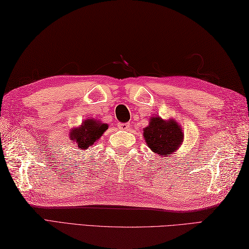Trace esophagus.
I'll return each instance as SVG.
<instances>
[{
	"mask_svg": "<svg viewBox=\"0 0 249 249\" xmlns=\"http://www.w3.org/2000/svg\"><path fill=\"white\" fill-rule=\"evenodd\" d=\"M118 127L121 130H127L129 128V124H127V123H119Z\"/></svg>",
	"mask_w": 249,
	"mask_h": 249,
	"instance_id": "obj_1",
	"label": "esophagus"
}]
</instances>
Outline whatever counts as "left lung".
I'll return each mask as SVG.
<instances>
[{"instance_id": "obj_1", "label": "left lung", "mask_w": 249, "mask_h": 249, "mask_svg": "<svg viewBox=\"0 0 249 249\" xmlns=\"http://www.w3.org/2000/svg\"><path fill=\"white\" fill-rule=\"evenodd\" d=\"M143 137L147 146L161 157H168L183 143L184 134L178 122L162 120L160 116L150 119L149 126L143 128Z\"/></svg>"}]
</instances>
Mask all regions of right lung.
Returning <instances> with one entry per match:
<instances>
[{
    "instance_id": "obj_1",
    "label": "right lung",
    "mask_w": 249,
    "mask_h": 249,
    "mask_svg": "<svg viewBox=\"0 0 249 249\" xmlns=\"http://www.w3.org/2000/svg\"><path fill=\"white\" fill-rule=\"evenodd\" d=\"M107 129L108 124L95 119H88L79 127L71 129L70 138L76 147L83 151L93 145Z\"/></svg>"
}]
</instances>
